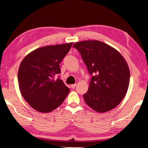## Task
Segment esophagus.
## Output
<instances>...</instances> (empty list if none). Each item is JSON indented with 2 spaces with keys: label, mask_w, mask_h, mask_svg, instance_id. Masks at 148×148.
Returning a JSON list of instances; mask_svg holds the SVG:
<instances>
[{
  "label": "esophagus",
  "mask_w": 148,
  "mask_h": 148,
  "mask_svg": "<svg viewBox=\"0 0 148 148\" xmlns=\"http://www.w3.org/2000/svg\"><path fill=\"white\" fill-rule=\"evenodd\" d=\"M76 84H72V85H71V87H72V88H74L75 87H76Z\"/></svg>",
  "instance_id": "34e87169"
}]
</instances>
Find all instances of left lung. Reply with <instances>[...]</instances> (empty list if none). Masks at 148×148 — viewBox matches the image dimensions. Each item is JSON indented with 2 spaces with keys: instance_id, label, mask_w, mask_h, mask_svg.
<instances>
[{
  "instance_id": "obj_1",
  "label": "left lung",
  "mask_w": 148,
  "mask_h": 148,
  "mask_svg": "<svg viewBox=\"0 0 148 148\" xmlns=\"http://www.w3.org/2000/svg\"><path fill=\"white\" fill-rule=\"evenodd\" d=\"M79 51L91 75L86 103L100 113L114 109L121 102L128 89L130 71L119 51L98 40L78 42L73 45Z\"/></svg>"
}]
</instances>
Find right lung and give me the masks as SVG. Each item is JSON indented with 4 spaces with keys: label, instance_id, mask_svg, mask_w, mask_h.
Segmentation results:
<instances>
[{
    "label": "right lung",
    "instance_id": "add662e5",
    "mask_svg": "<svg viewBox=\"0 0 148 148\" xmlns=\"http://www.w3.org/2000/svg\"><path fill=\"white\" fill-rule=\"evenodd\" d=\"M73 43L40 47L31 52L20 64L18 83L21 93L32 108L48 113L58 108L70 89L59 77V64Z\"/></svg>",
    "mask_w": 148,
    "mask_h": 148
}]
</instances>
